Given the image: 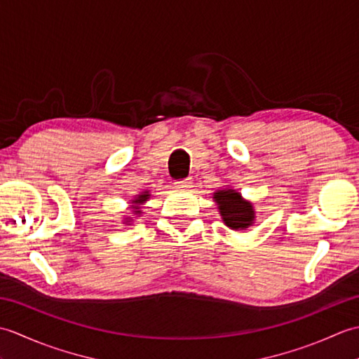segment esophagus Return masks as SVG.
I'll return each mask as SVG.
<instances>
[{
    "mask_svg": "<svg viewBox=\"0 0 359 359\" xmlns=\"http://www.w3.org/2000/svg\"><path fill=\"white\" fill-rule=\"evenodd\" d=\"M175 188H180V189H187L189 188V185H191V177H187V179H179L174 182Z\"/></svg>",
    "mask_w": 359,
    "mask_h": 359,
    "instance_id": "esophagus-1",
    "label": "esophagus"
}]
</instances>
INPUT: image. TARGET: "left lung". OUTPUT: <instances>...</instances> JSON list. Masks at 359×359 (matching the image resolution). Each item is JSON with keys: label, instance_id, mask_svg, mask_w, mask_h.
<instances>
[{"label": "left lung", "instance_id": "left-lung-1", "mask_svg": "<svg viewBox=\"0 0 359 359\" xmlns=\"http://www.w3.org/2000/svg\"><path fill=\"white\" fill-rule=\"evenodd\" d=\"M215 199L219 205L220 216H222L226 226L231 230H242L248 228L255 220V211L251 203L243 201L239 193L234 189H222L215 193Z\"/></svg>", "mask_w": 359, "mask_h": 359}]
</instances>
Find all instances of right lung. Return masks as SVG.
I'll return each instance as SVG.
<instances>
[{
  "label": "right lung",
  "instance_id": "1",
  "mask_svg": "<svg viewBox=\"0 0 359 359\" xmlns=\"http://www.w3.org/2000/svg\"><path fill=\"white\" fill-rule=\"evenodd\" d=\"M148 197H149V194H148V191H147V193H143V194H139V197H137L135 201H133V203L137 205V207H133L134 210H137L135 212H140V211H139V205H142L143 202H147Z\"/></svg>",
  "mask_w": 359,
  "mask_h": 359
}]
</instances>
